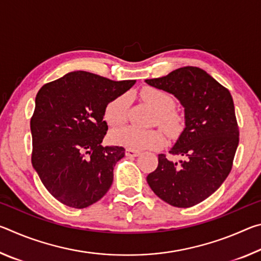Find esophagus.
I'll list each match as a JSON object with an SVG mask.
<instances>
[{
    "label": "esophagus",
    "instance_id": "esophagus-1",
    "mask_svg": "<svg viewBox=\"0 0 261 261\" xmlns=\"http://www.w3.org/2000/svg\"><path fill=\"white\" fill-rule=\"evenodd\" d=\"M125 154L127 156H139L140 152L139 151H134V149H130V148H126Z\"/></svg>",
    "mask_w": 261,
    "mask_h": 261
}]
</instances>
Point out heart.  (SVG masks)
Listing matches in <instances>:
<instances>
[{"instance_id":"obj_1","label":"heart","mask_w":261,"mask_h":261,"mask_svg":"<svg viewBox=\"0 0 261 261\" xmlns=\"http://www.w3.org/2000/svg\"><path fill=\"white\" fill-rule=\"evenodd\" d=\"M140 98L156 110L155 121L168 134L175 135L180 129V116L174 110L175 99L168 92L156 87H144L140 91ZM127 96L121 94L106 105L103 117L110 126H118L126 120ZM110 139L115 144L122 145L126 148L139 151V149L155 148L165 143V136L160 130H143L134 126H124L114 130L110 134Z\"/></svg>"}]
</instances>
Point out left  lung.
<instances>
[{
    "label": "left lung",
    "instance_id": "left-lung-1",
    "mask_svg": "<svg viewBox=\"0 0 261 261\" xmlns=\"http://www.w3.org/2000/svg\"><path fill=\"white\" fill-rule=\"evenodd\" d=\"M146 83L174 94L185 108V129L169 152L182 160L159 154L147 183L167 204L192 207L214 193L232 168L240 129L231 94L197 67L176 69Z\"/></svg>",
    "mask_w": 261,
    "mask_h": 261
}]
</instances>
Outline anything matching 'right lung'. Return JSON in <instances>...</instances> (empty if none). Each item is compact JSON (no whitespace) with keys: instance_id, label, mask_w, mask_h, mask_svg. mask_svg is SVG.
I'll return each instance as SVG.
<instances>
[{"instance_id":"right-lung-1","label":"right lung","mask_w":261,"mask_h":261,"mask_svg":"<svg viewBox=\"0 0 261 261\" xmlns=\"http://www.w3.org/2000/svg\"><path fill=\"white\" fill-rule=\"evenodd\" d=\"M134 84L73 71L39 90L31 117V160L48 192L62 204L85 208L107 193L125 149L101 145L108 131L105 107Z\"/></svg>"}]
</instances>
